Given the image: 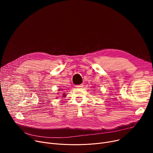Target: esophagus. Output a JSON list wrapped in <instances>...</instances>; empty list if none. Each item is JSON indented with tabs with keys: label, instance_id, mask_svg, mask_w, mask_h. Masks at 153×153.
I'll return each instance as SVG.
<instances>
[{
	"label": "esophagus",
	"instance_id": "1",
	"mask_svg": "<svg viewBox=\"0 0 153 153\" xmlns=\"http://www.w3.org/2000/svg\"><path fill=\"white\" fill-rule=\"evenodd\" d=\"M76 87L77 88H82L84 87V85L83 84H79V85H77Z\"/></svg>",
	"mask_w": 153,
	"mask_h": 153
}]
</instances>
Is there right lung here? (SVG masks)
Returning a JSON list of instances; mask_svg holds the SVG:
<instances>
[{"label": "right lung", "instance_id": "obj_1", "mask_svg": "<svg viewBox=\"0 0 153 153\" xmlns=\"http://www.w3.org/2000/svg\"><path fill=\"white\" fill-rule=\"evenodd\" d=\"M64 94H64H64H63V96H66V95H64Z\"/></svg>", "mask_w": 153, "mask_h": 153}]
</instances>
